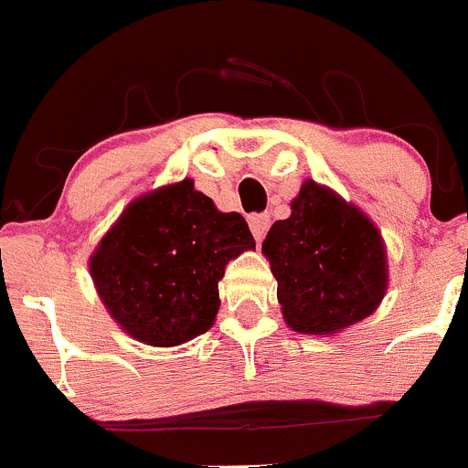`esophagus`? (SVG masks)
<instances>
[{
    "instance_id": "esophagus-1",
    "label": "esophagus",
    "mask_w": 468,
    "mask_h": 468,
    "mask_svg": "<svg viewBox=\"0 0 468 468\" xmlns=\"http://www.w3.org/2000/svg\"><path fill=\"white\" fill-rule=\"evenodd\" d=\"M249 229H251L256 242L261 244L262 238H265L267 229H270V217H267V215H251V217H249Z\"/></svg>"
}]
</instances>
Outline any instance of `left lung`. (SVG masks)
<instances>
[{
  "label": "left lung",
  "instance_id": "obj_1",
  "mask_svg": "<svg viewBox=\"0 0 468 468\" xmlns=\"http://www.w3.org/2000/svg\"><path fill=\"white\" fill-rule=\"evenodd\" d=\"M281 311L299 334H335L364 320L387 292V249L373 221L308 180L292 215L262 242Z\"/></svg>",
  "mask_w": 468,
  "mask_h": 468
}]
</instances>
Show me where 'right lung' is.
<instances>
[{
  "instance_id": "right-lung-1",
  "label": "right lung",
  "mask_w": 468,
  "mask_h": 468,
  "mask_svg": "<svg viewBox=\"0 0 468 468\" xmlns=\"http://www.w3.org/2000/svg\"><path fill=\"white\" fill-rule=\"evenodd\" d=\"M256 249L238 212H219L192 180L137 198L90 256L112 317L133 338L174 347L206 334L226 262Z\"/></svg>"
}]
</instances>
